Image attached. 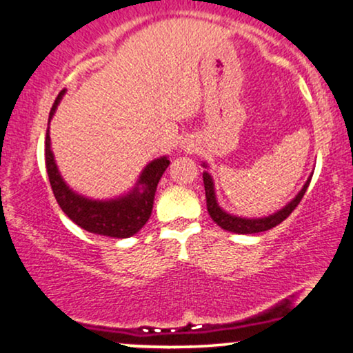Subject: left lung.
Instances as JSON below:
<instances>
[{
    "mask_svg": "<svg viewBox=\"0 0 353 353\" xmlns=\"http://www.w3.org/2000/svg\"><path fill=\"white\" fill-rule=\"evenodd\" d=\"M309 182H311V177H309L307 182L304 184V188L301 189V192L296 195L292 201L288 203L284 209H281L276 214L270 215V217L265 219H241L235 217V215L227 214L219 207L217 201H215V192H214V182H212V177L209 172H203V188H205V199H207V210H209V215L214 220L219 227H222L223 230L233 232V233H243V235H248V233H260L266 232L270 228L276 227L286 220L291 215V212L299 205V202L303 201L305 190L309 188Z\"/></svg>",
    "mask_w": 353,
    "mask_h": 353,
    "instance_id": "1",
    "label": "left lung"
}]
</instances>
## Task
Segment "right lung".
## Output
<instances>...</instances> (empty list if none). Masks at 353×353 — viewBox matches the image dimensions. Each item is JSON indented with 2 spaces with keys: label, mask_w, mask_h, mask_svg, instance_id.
Returning a JSON list of instances; mask_svg holds the SVG:
<instances>
[{
  "label": "right lung",
  "mask_w": 353,
  "mask_h": 353,
  "mask_svg": "<svg viewBox=\"0 0 353 353\" xmlns=\"http://www.w3.org/2000/svg\"><path fill=\"white\" fill-rule=\"evenodd\" d=\"M63 92L57 95L52 108L49 113V121L61 101ZM169 165V159L159 158L154 159L144 168L139 177L138 185L133 192L126 197L118 199V201L99 202L85 199L77 195L67 188L65 182L62 181L61 174L57 171V165L54 163L52 151H50V138L49 130L46 133V169L50 188H52L54 197L57 201L63 214L75 222L83 230L97 233V235L113 236V239H128L133 236L136 232L143 228V225L151 217L152 203H154V194L158 182Z\"/></svg>",
  "instance_id": "1"
}]
</instances>
